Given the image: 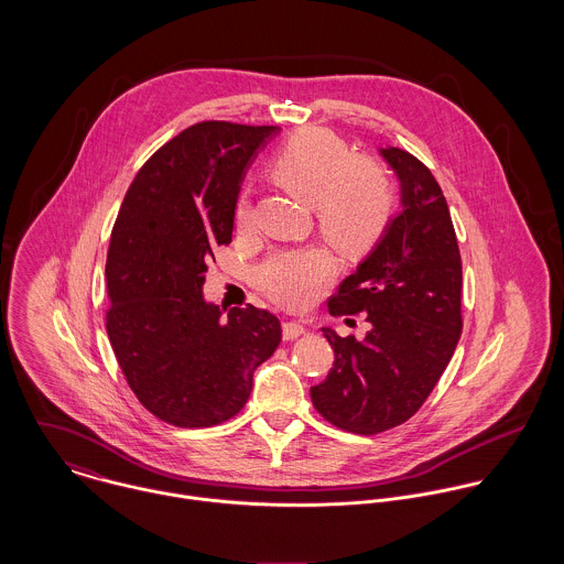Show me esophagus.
Wrapping results in <instances>:
<instances>
[{"label":"esophagus","instance_id":"34e87169","mask_svg":"<svg viewBox=\"0 0 564 564\" xmlns=\"http://www.w3.org/2000/svg\"><path fill=\"white\" fill-rule=\"evenodd\" d=\"M304 332H306V327L300 322L282 323V336H284V340H293V338L302 336Z\"/></svg>","mask_w":564,"mask_h":564}]
</instances>
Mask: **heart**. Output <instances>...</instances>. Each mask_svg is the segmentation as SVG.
Listing matches in <instances>:
<instances>
[{"mask_svg": "<svg viewBox=\"0 0 564 564\" xmlns=\"http://www.w3.org/2000/svg\"><path fill=\"white\" fill-rule=\"evenodd\" d=\"M275 180L311 204L323 237L345 253L365 251L382 235L393 191L384 169L371 159H349L347 143L323 128L295 134L273 159ZM251 199L242 193L237 226L251 224ZM332 273V260L319 247L273 251L253 271V282L284 306L308 304Z\"/></svg>", "mask_w": 564, "mask_h": 564, "instance_id": "obj_1", "label": "heart"}]
</instances>
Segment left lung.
Instances as JSON below:
<instances>
[{"label": "left lung", "mask_w": 564, "mask_h": 564, "mask_svg": "<svg viewBox=\"0 0 564 564\" xmlns=\"http://www.w3.org/2000/svg\"><path fill=\"white\" fill-rule=\"evenodd\" d=\"M400 182V213L327 302L332 315L367 313L365 338L323 327L334 367L311 389L332 425L378 434L427 400L463 332V262L445 195L423 162L378 150Z\"/></svg>", "instance_id": "1"}]
</instances>
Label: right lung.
<instances>
[{"label":"right lung","instance_id":"add662e5","mask_svg":"<svg viewBox=\"0 0 564 564\" xmlns=\"http://www.w3.org/2000/svg\"><path fill=\"white\" fill-rule=\"evenodd\" d=\"M280 128L202 121L141 166L112 228L106 329L117 362L152 414L177 427L228 421L282 327L251 304L206 302L208 262L232 242L247 166Z\"/></svg>","mask_w":564,"mask_h":564}]
</instances>
